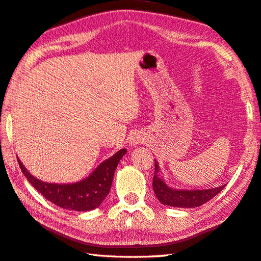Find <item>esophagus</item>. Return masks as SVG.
<instances>
[{"label": "esophagus", "mask_w": 261, "mask_h": 261, "mask_svg": "<svg viewBox=\"0 0 261 261\" xmlns=\"http://www.w3.org/2000/svg\"><path fill=\"white\" fill-rule=\"evenodd\" d=\"M139 141H140V137H139V136H135L134 138H132V141H131V144L137 145V144H139Z\"/></svg>", "instance_id": "1"}]
</instances>
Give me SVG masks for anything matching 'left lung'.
<instances>
[{
  "instance_id": "1",
  "label": "left lung",
  "mask_w": 261,
  "mask_h": 261,
  "mask_svg": "<svg viewBox=\"0 0 261 261\" xmlns=\"http://www.w3.org/2000/svg\"><path fill=\"white\" fill-rule=\"evenodd\" d=\"M160 165L155 161V172L152 178V189L156 197L163 205L181 208H195L199 207L211 200L221 192L224 187L207 189V190H176L168 187L164 180L158 176Z\"/></svg>"
}]
</instances>
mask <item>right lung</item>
Here are the masks:
<instances>
[{"label":"right lung","mask_w":261,"mask_h":261,"mask_svg":"<svg viewBox=\"0 0 261 261\" xmlns=\"http://www.w3.org/2000/svg\"><path fill=\"white\" fill-rule=\"evenodd\" d=\"M126 154V149H121L109 160L104 161L98 167L86 177L85 180L70 183V185H58L40 181L25 170L19 161L24 176L43 197L54 205L63 209H71L76 212H88L98 207L103 202L111 190L115 168L122 157Z\"/></svg>","instance_id":"1"}]
</instances>
